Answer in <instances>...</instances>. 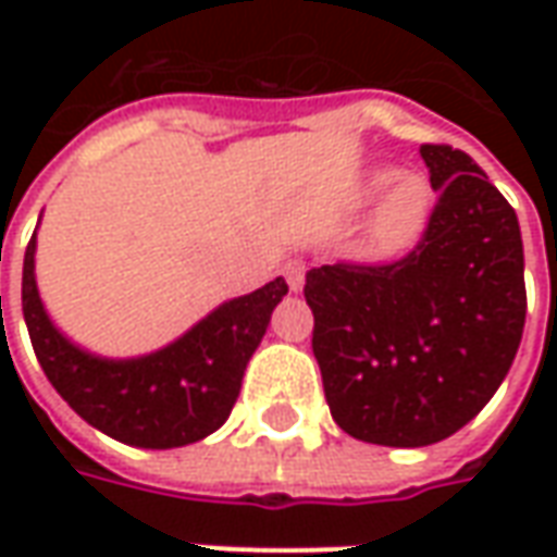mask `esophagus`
<instances>
[{
	"label": "esophagus",
	"mask_w": 557,
	"mask_h": 557,
	"mask_svg": "<svg viewBox=\"0 0 557 557\" xmlns=\"http://www.w3.org/2000/svg\"><path fill=\"white\" fill-rule=\"evenodd\" d=\"M283 274H286V283H289L292 292H301L304 277H307V262L304 259H289L286 268H283Z\"/></svg>",
	"instance_id": "34e87169"
}]
</instances>
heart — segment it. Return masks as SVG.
<instances>
[{"mask_svg":"<svg viewBox=\"0 0 557 557\" xmlns=\"http://www.w3.org/2000/svg\"><path fill=\"white\" fill-rule=\"evenodd\" d=\"M391 177V172H379L375 184H387ZM430 184L420 175H397L375 214V238L387 247L409 242L430 211Z\"/></svg>","mask_w":557,"mask_h":557,"instance_id":"obj_1","label":"heart"}]
</instances>
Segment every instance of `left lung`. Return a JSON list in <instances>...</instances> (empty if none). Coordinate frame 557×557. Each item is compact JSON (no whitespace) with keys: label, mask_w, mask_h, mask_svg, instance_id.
Returning <instances> with one entry per match:
<instances>
[{"label":"left lung","mask_w":557,"mask_h":557,"mask_svg":"<svg viewBox=\"0 0 557 557\" xmlns=\"http://www.w3.org/2000/svg\"><path fill=\"white\" fill-rule=\"evenodd\" d=\"M438 199L409 253L313 268V355L331 418L351 438L426 447L462 430L525 327V256L513 206L466 151L423 143Z\"/></svg>","instance_id":"left-lung-1"}]
</instances>
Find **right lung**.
Returning <instances> with one entry per match:
<instances>
[{"mask_svg":"<svg viewBox=\"0 0 557 557\" xmlns=\"http://www.w3.org/2000/svg\"><path fill=\"white\" fill-rule=\"evenodd\" d=\"M286 292V280H271L218 307L166 349L107 361L71 346L44 313L35 286V235L23 256V319L44 375L86 423L115 442L151 450L184 447L223 426L247 361Z\"/></svg>","mask_w":557,"mask_h":557,"instance_id":"right-lung-1","label":"right lung"}]
</instances>
